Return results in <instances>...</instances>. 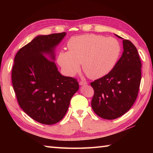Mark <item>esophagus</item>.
Segmentation results:
<instances>
[{"label":"esophagus","instance_id":"esophagus-1","mask_svg":"<svg viewBox=\"0 0 153 153\" xmlns=\"http://www.w3.org/2000/svg\"><path fill=\"white\" fill-rule=\"evenodd\" d=\"M86 84H87V82H85V81H81V82H79L80 85H86Z\"/></svg>","mask_w":153,"mask_h":153}]
</instances>
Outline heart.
<instances>
[{
    "mask_svg": "<svg viewBox=\"0 0 153 153\" xmlns=\"http://www.w3.org/2000/svg\"><path fill=\"white\" fill-rule=\"evenodd\" d=\"M68 51H61L58 62L68 76L82 69L91 79L106 76L115 67L122 52L120 42L114 37L86 34L71 37Z\"/></svg>",
    "mask_w": 153,
    "mask_h": 153,
    "instance_id": "obj_1",
    "label": "heart"
}]
</instances>
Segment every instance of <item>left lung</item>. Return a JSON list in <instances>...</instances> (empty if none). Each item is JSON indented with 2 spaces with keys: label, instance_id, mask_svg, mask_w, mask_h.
<instances>
[{
  "label": "left lung",
  "instance_id": "1",
  "mask_svg": "<svg viewBox=\"0 0 153 153\" xmlns=\"http://www.w3.org/2000/svg\"><path fill=\"white\" fill-rule=\"evenodd\" d=\"M123 48L122 56L113 70L91 83L94 89L92 108L106 120L116 119L128 112L137 99L140 86L141 62L137 48L123 39Z\"/></svg>",
  "mask_w": 153,
  "mask_h": 153
}]
</instances>
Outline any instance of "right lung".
<instances>
[{
    "instance_id": "add662e5",
    "label": "right lung",
    "mask_w": 153,
    "mask_h": 153,
    "mask_svg": "<svg viewBox=\"0 0 153 153\" xmlns=\"http://www.w3.org/2000/svg\"><path fill=\"white\" fill-rule=\"evenodd\" d=\"M66 35L63 32L39 35L21 48L14 58L12 82L19 105L32 119L43 124L60 122L79 89L77 79L61 75L53 61L54 48Z\"/></svg>"
}]
</instances>
